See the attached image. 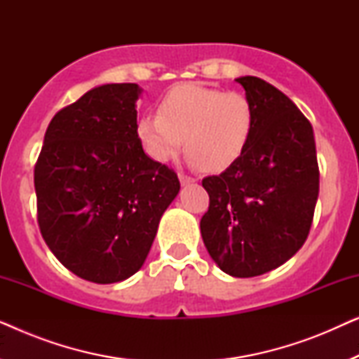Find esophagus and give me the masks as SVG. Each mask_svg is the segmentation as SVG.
I'll use <instances>...</instances> for the list:
<instances>
[{
	"label": "esophagus",
	"mask_w": 359,
	"mask_h": 359,
	"mask_svg": "<svg viewBox=\"0 0 359 359\" xmlns=\"http://www.w3.org/2000/svg\"><path fill=\"white\" fill-rule=\"evenodd\" d=\"M180 181H181V184H183V186H189V184H193L196 180L191 178V176H188V175L181 173V175H180Z\"/></svg>",
	"instance_id": "esophagus-1"
}]
</instances>
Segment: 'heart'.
<instances>
[{"mask_svg":"<svg viewBox=\"0 0 359 359\" xmlns=\"http://www.w3.org/2000/svg\"><path fill=\"white\" fill-rule=\"evenodd\" d=\"M255 122V107L243 93L189 83L161 97L158 116L140 117L137 135L156 161L175 158L186 144L194 166L224 171L245 154Z\"/></svg>","mask_w":359,"mask_h":359,"instance_id":"obj_1","label":"heart"}]
</instances>
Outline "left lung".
Segmentation results:
<instances>
[{"instance_id": "obj_1", "label": "left lung", "mask_w": 359, "mask_h": 359, "mask_svg": "<svg viewBox=\"0 0 359 359\" xmlns=\"http://www.w3.org/2000/svg\"><path fill=\"white\" fill-rule=\"evenodd\" d=\"M257 114L237 163L203 180L209 210L201 235L210 258L233 278L276 269L306 242L318 198L311 122L289 97L257 76H240Z\"/></svg>"}]
</instances>
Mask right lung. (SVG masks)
<instances>
[{"mask_svg":"<svg viewBox=\"0 0 359 359\" xmlns=\"http://www.w3.org/2000/svg\"><path fill=\"white\" fill-rule=\"evenodd\" d=\"M135 83H111L58 111L34 170L37 220L67 269L97 284L144 266L160 219L180 193L173 170L137 135Z\"/></svg>","mask_w":359,"mask_h":359,"instance_id":"1","label":"right lung"}]
</instances>
